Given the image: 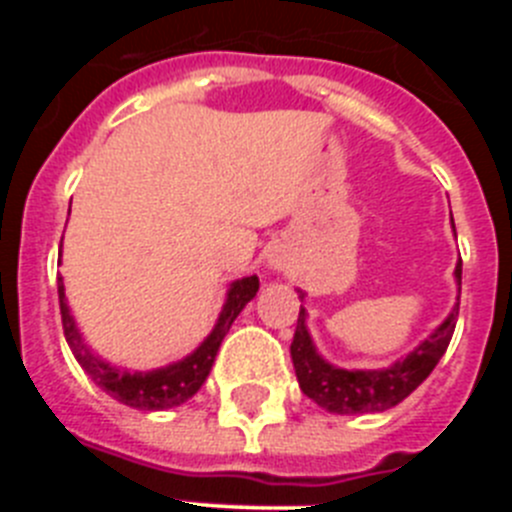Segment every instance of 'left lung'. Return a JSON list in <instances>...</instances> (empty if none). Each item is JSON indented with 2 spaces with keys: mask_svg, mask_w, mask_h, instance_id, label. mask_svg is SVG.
Listing matches in <instances>:
<instances>
[{
  "mask_svg": "<svg viewBox=\"0 0 512 512\" xmlns=\"http://www.w3.org/2000/svg\"><path fill=\"white\" fill-rule=\"evenodd\" d=\"M456 279L461 284V261L456 264ZM456 315H459V302L428 341L420 343L413 354L397 361L390 369H382V372H348V369H336V366H330L328 361L320 359L305 328V310L300 307L295 338H292V346H289L297 382H300L302 392L310 400H315L320 408L330 410V413L361 415L395 408L405 397L418 390L420 384L428 379V374L436 369L441 356L446 354L451 336H454Z\"/></svg>",
  "mask_w": 512,
  "mask_h": 512,
  "instance_id": "1",
  "label": "left lung"
}]
</instances>
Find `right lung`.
Segmentation results:
<instances>
[{
  "instance_id": "add662e5",
  "label": "right lung",
  "mask_w": 512,
  "mask_h": 512,
  "mask_svg": "<svg viewBox=\"0 0 512 512\" xmlns=\"http://www.w3.org/2000/svg\"><path fill=\"white\" fill-rule=\"evenodd\" d=\"M259 292V277H246L241 282H235L228 292V302H225L220 318H217L215 330H212L207 341L202 343L194 354L179 364H171L166 369H156V372H125L117 366L107 364V361L97 359L84 343H81L79 330H76L74 318H71L69 305H66V292H63V279L58 277V305H61V320H63V336L69 341L71 351H74L76 361L81 369L94 379L97 387H102L110 397L117 402H125L130 408L138 410H166L176 408L187 402L189 397L197 395L202 384H205L207 374H210L212 364H215L217 348L228 336L230 325L238 318V312L246 307Z\"/></svg>"
}]
</instances>
